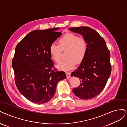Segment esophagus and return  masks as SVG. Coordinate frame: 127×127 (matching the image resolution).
Segmentation results:
<instances>
[{"label": "esophagus", "instance_id": "obj_1", "mask_svg": "<svg viewBox=\"0 0 127 127\" xmlns=\"http://www.w3.org/2000/svg\"><path fill=\"white\" fill-rule=\"evenodd\" d=\"M65 74H66L67 78L68 79H69L70 78V75H71V73H70V72H65Z\"/></svg>", "mask_w": 127, "mask_h": 127}]
</instances>
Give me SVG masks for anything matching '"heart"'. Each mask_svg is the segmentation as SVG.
I'll use <instances>...</instances> for the list:
<instances>
[{
	"label": "heart",
	"instance_id": "1",
	"mask_svg": "<svg viewBox=\"0 0 127 127\" xmlns=\"http://www.w3.org/2000/svg\"><path fill=\"white\" fill-rule=\"evenodd\" d=\"M58 43L59 46L55 43L50 45L49 52L52 59L56 63L60 61L62 50L67 49V59L62 61L57 67L62 70L68 71L75 66L77 62L80 64L82 62L87 54L88 46L86 40L73 33H68L61 37Z\"/></svg>",
	"mask_w": 127,
	"mask_h": 127
}]
</instances>
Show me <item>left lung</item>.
<instances>
[{"label":"left lung","instance_id":"8db88e82","mask_svg":"<svg viewBox=\"0 0 127 127\" xmlns=\"http://www.w3.org/2000/svg\"><path fill=\"white\" fill-rule=\"evenodd\" d=\"M69 30L82 35L88 46L85 58L71 75L78 77L81 82L72 91L81 99H91L102 92L110 77V52L104 39L94 29L81 27Z\"/></svg>","mask_w":127,"mask_h":127}]
</instances>
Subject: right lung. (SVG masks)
<instances>
[{
    "mask_svg": "<svg viewBox=\"0 0 127 127\" xmlns=\"http://www.w3.org/2000/svg\"><path fill=\"white\" fill-rule=\"evenodd\" d=\"M59 28L34 30L16 47L12 62L14 80L19 92L36 104L48 102L54 96L57 83L66 78L64 71L54 68L49 48L61 32Z\"/></svg>",
    "mask_w": 127,
    "mask_h": 127,
    "instance_id": "right-lung-1",
    "label": "right lung"
}]
</instances>
